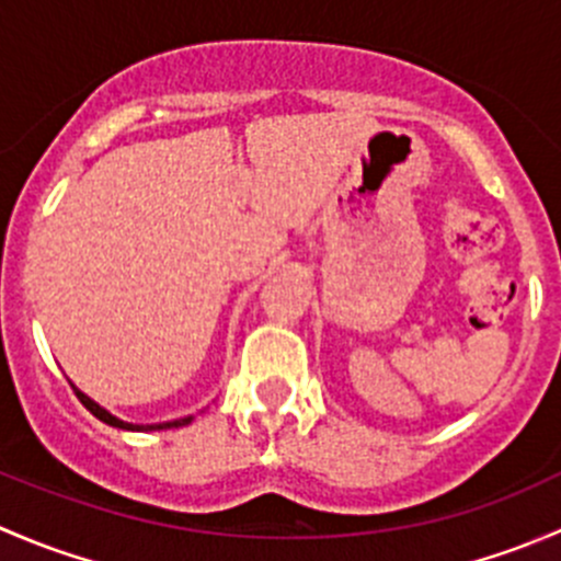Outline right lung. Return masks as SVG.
<instances>
[{"label": "right lung", "instance_id": "obj_1", "mask_svg": "<svg viewBox=\"0 0 561 561\" xmlns=\"http://www.w3.org/2000/svg\"><path fill=\"white\" fill-rule=\"evenodd\" d=\"M72 390H76V396L81 399V404L87 407L94 417H100V421L107 423V426H113V428H124V432H162V428H179V426H186V423L195 421V415H184V417H175V421H162V423H127V421H122V417L113 415V412H107L105 407H100L98 401H94L92 396L83 393L81 388L72 386Z\"/></svg>", "mask_w": 561, "mask_h": 561}]
</instances>
